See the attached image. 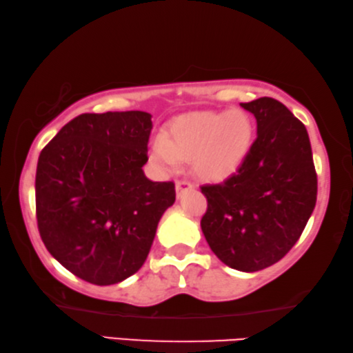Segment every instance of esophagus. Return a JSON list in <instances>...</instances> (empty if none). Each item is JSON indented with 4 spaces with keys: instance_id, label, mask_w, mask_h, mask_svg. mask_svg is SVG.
I'll use <instances>...</instances> for the list:
<instances>
[{
    "instance_id": "obj_1",
    "label": "esophagus",
    "mask_w": 353,
    "mask_h": 353,
    "mask_svg": "<svg viewBox=\"0 0 353 353\" xmlns=\"http://www.w3.org/2000/svg\"><path fill=\"white\" fill-rule=\"evenodd\" d=\"M190 189H194V184L190 183V181H188V180H180V181H176V184H175V190H176V197L180 199L181 195L186 192V190H190Z\"/></svg>"
}]
</instances>
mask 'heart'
I'll list each match as a JSON object with an SVG mask.
<instances>
[{
  "mask_svg": "<svg viewBox=\"0 0 353 353\" xmlns=\"http://www.w3.org/2000/svg\"><path fill=\"white\" fill-rule=\"evenodd\" d=\"M255 126L242 109L180 115L167 125L165 137L150 142V154L165 173L178 170L181 159L205 180H223L239 169L253 143Z\"/></svg>",
  "mask_w": 353,
  "mask_h": 353,
  "instance_id": "obj_1",
  "label": "heart"
}]
</instances>
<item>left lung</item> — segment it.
Returning a JSON list of instances; mask_svg holds the SVG:
<instances>
[{"mask_svg": "<svg viewBox=\"0 0 353 353\" xmlns=\"http://www.w3.org/2000/svg\"><path fill=\"white\" fill-rule=\"evenodd\" d=\"M256 119L244 163L219 184H205L201 231L231 269L256 272L286 255L313 214L317 176L307 128L280 101L241 103Z\"/></svg>", "mask_w": 353, "mask_h": 353, "instance_id": "obj_1", "label": "left lung"}]
</instances>
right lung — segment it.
I'll list each match as a JSON object with an SVG mask.
<instances>
[{"label": "right lung", "instance_id": "right-lung-1", "mask_svg": "<svg viewBox=\"0 0 353 353\" xmlns=\"http://www.w3.org/2000/svg\"><path fill=\"white\" fill-rule=\"evenodd\" d=\"M153 123L143 111L81 114L39 156L37 225L46 250L94 285H115L145 263L175 184L148 180Z\"/></svg>", "mask_w": 353, "mask_h": 353}]
</instances>
